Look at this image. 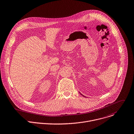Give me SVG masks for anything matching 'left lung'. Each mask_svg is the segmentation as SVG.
I'll return each mask as SVG.
<instances>
[{
    "label": "left lung",
    "mask_w": 134,
    "mask_h": 134,
    "mask_svg": "<svg viewBox=\"0 0 134 134\" xmlns=\"http://www.w3.org/2000/svg\"><path fill=\"white\" fill-rule=\"evenodd\" d=\"M81 94V95H82V96H83V97H85V96H83V95H82V94Z\"/></svg>",
    "instance_id": "left-lung-1"
}]
</instances>
